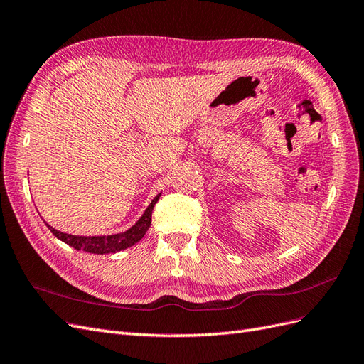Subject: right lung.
<instances>
[{
    "label": "right lung",
    "mask_w": 364,
    "mask_h": 364,
    "mask_svg": "<svg viewBox=\"0 0 364 364\" xmlns=\"http://www.w3.org/2000/svg\"><path fill=\"white\" fill-rule=\"evenodd\" d=\"M159 196L161 194H158L155 199L151 200V203L146 209V213L142 214V217L138 220V222L130 229H127L126 232H121V234L103 235V237H80V235L63 234V232H60V230L54 229L50 225H47V226L54 237H58L59 240L63 241V243L70 245L71 247H74L77 250L98 253V255H103V253H115V252L124 250L130 246H134L142 237L146 235L147 229L150 228V223H151L153 208H155L156 202L159 200Z\"/></svg>",
    "instance_id": "right-lung-1"
}]
</instances>
